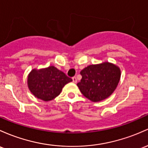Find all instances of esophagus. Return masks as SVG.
I'll use <instances>...</instances> for the list:
<instances>
[{
	"label": "esophagus",
	"instance_id": "1",
	"mask_svg": "<svg viewBox=\"0 0 148 148\" xmlns=\"http://www.w3.org/2000/svg\"><path fill=\"white\" fill-rule=\"evenodd\" d=\"M72 80H73V82H74V84H76V83L77 82V77H72Z\"/></svg>",
	"mask_w": 148,
	"mask_h": 148
}]
</instances>
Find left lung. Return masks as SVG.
I'll use <instances>...</instances> for the list:
<instances>
[{
	"label": "left lung",
	"instance_id": "8db88e82",
	"mask_svg": "<svg viewBox=\"0 0 148 148\" xmlns=\"http://www.w3.org/2000/svg\"><path fill=\"white\" fill-rule=\"evenodd\" d=\"M82 79L77 84L79 90L92 102H99L112 94L121 77L119 67L108 62L91 64L81 71Z\"/></svg>",
	"mask_w": 148,
	"mask_h": 148
}]
</instances>
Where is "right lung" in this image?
Instances as JSON below:
<instances>
[{
  "label": "right lung",
  "mask_w": 148,
  "mask_h": 148,
  "mask_svg": "<svg viewBox=\"0 0 148 148\" xmlns=\"http://www.w3.org/2000/svg\"><path fill=\"white\" fill-rule=\"evenodd\" d=\"M71 82H72L71 78L54 66L32 69L27 79V84L32 93L45 102L58 96L62 88Z\"/></svg>",
  "instance_id": "right-lung-1"
}]
</instances>
